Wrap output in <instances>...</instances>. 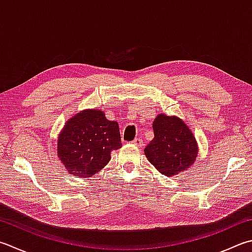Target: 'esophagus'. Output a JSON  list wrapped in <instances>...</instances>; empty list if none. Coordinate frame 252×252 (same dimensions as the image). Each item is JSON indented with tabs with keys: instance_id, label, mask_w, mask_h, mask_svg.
<instances>
[{
	"instance_id": "esophagus-1",
	"label": "esophagus",
	"mask_w": 252,
	"mask_h": 252,
	"mask_svg": "<svg viewBox=\"0 0 252 252\" xmlns=\"http://www.w3.org/2000/svg\"><path fill=\"white\" fill-rule=\"evenodd\" d=\"M131 142H132V145H135L137 147H141L142 146V140L140 138H135Z\"/></svg>"
}]
</instances>
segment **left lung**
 Segmentation results:
<instances>
[{"mask_svg": "<svg viewBox=\"0 0 252 252\" xmlns=\"http://www.w3.org/2000/svg\"><path fill=\"white\" fill-rule=\"evenodd\" d=\"M153 128L155 138L145 148V155L160 173L173 177L195 162L196 139L181 118L159 114Z\"/></svg>", "mask_w": 252, "mask_h": 252, "instance_id": "obj_1", "label": "left lung"}]
</instances>
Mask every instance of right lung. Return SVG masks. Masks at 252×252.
Returning a JSON list of instances; mask_svg holds the SVG:
<instances>
[{
  "mask_svg": "<svg viewBox=\"0 0 252 252\" xmlns=\"http://www.w3.org/2000/svg\"><path fill=\"white\" fill-rule=\"evenodd\" d=\"M122 147L117 122L104 112L84 110L65 123L58 137V157L69 173L92 177L111 160V153Z\"/></svg>",
  "mask_w": 252,
  "mask_h": 252,
  "instance_id": "right-lung-1",
  "label": "right lung"
}]
</instances>
